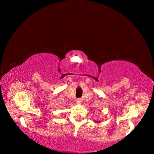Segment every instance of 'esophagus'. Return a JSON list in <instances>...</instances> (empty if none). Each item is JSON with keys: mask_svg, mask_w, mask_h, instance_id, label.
<instances>
[{"mask_svg": "<svg viewBox=\"0 0 154 154\" xmlns=\"http://www.w3.org/2000/svg\"><path fill=\"white\" fill-rule=\"evenodd\" d=\"M76 103L77 104H81V103H82V99H81V98H77Z\"/></svg>", "mask_w": 154, "mask_h": 154, "instance_id": "esophagus-1", "label": "esophagus"}]
</instances>
